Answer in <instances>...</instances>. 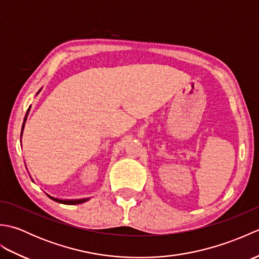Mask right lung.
<instances>
[{"mask_svg": "<svg viewBox=\"0 0 259 259\" xmlns=\"http://www.w3.org/2000/svg\"><path fill=\"white\" fill-rule=\"evenodd\" d=\"M40 92V91H38ZM37 92V93H38ZM36 93V95H37ZM29 111H30V108L27 109V111H26V114H25V118H24V121H23V125H22V131H21V137H22V134H23V129H24V123H25V121H26V117H27V114H29ZM48 195V194H47ZM49 196V198H51L52 200H54V201H57V202H60V203H64V205H78V203H82V202H85V201H88L89 200V198H83V199H58V198H54V197H52V196H50V195H48Z\"/></svg>", "mask_w": 259, "mask_h": 259, "instance_id": "1", "label": "right lung"}]
</instances>
